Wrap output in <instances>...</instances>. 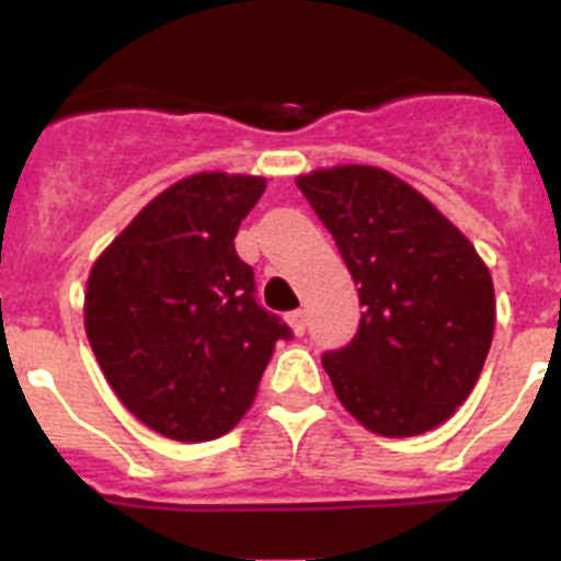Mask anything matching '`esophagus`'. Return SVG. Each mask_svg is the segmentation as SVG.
I'll use <instances>...</instances> for the list:
<instances>
[{"label": "esophagus", "mask_w": 561, "mask_h": 561, "mask_svg": "<svg viewBox=\"0 0 561 561\" xmlns=\"http://www.w3.org/2000/svg\"><path fill=\"white\" fill-rule=\"evenodd\" d=\"M286 323L291 325V331H295L297 336H304L306 334V325H309V317H306V311H289V314H286Z\"/></svg>", "instance_id": "34e87169"}]
</instances>
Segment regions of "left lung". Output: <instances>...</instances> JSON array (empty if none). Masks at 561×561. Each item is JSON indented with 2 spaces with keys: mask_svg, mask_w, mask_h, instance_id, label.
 Wrapping results in <instances>:
<instances>
[{
  "mask_svg": "<svg viewBox=\"0 0 561 561\" xmlns=\"http://www.w3.org/2000/svg\"><path fill=\"white\" fill-rule=\"evenodd\" d=\"M297 187L336 241L365 306L354 340L323 354L336 399L388 438L444 424L472 393L492 345L485 264L447 216L381 168L311 171Z\"/></svg>",
  "mask_w": 561,
  "mask_h": 561,
  "instance_id": "1",
  "label": "left lung"
}]
</instances>
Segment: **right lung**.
<instances>
[{
    "mask_svg": "<svg viewBox=\"0 0 561 561\" xmlns=\"http://www.w3.org/2000/svg\"><path fill=\"white\" fill-rule=\"evenodd\" d=\"M266 180L193 173L148 202L89 272L83 323L117 399L153 433H230L291 329L255 300L236 238Z\"/></svg>",
    "mask_w": 561,
    "mask_h": 561,
    "instance_id": "add662e5",
    "label": "right lung"
}]
</instances>
